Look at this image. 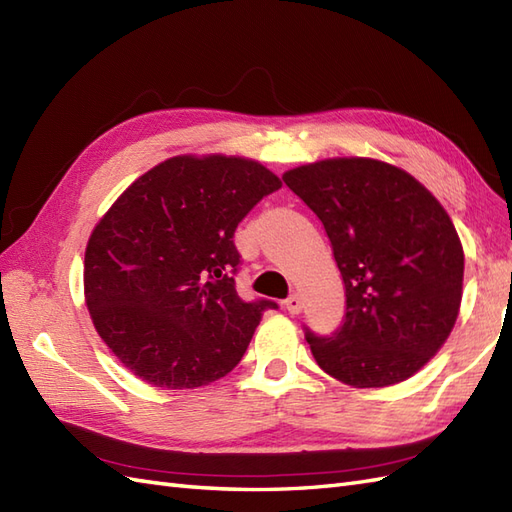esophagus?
Masks as SVG:
<instances>
[{"instance_id": "1", "label": "esophagus", "mask_w": 512, "mask_h": 512, "mask_svg": "<svg viewBox=\"0 0 512 512\" xmlns=\"http://www.w3.org/2000/svg\"><path fill=\"white\" fill-rule=\"evenodd\" d=\"M285 309L290 313H300V309H303V300H300L298 294H292L290 298H285Z\"/></svg>"}]
</instances>
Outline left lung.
Segmentation results:
<instances>
[{
  "instance_id": "1",
  "label": "left lung",
  "mask_w": 512,
  "mask_h": 512,
  "mask_svg": "<svg viewBox=\"0 0 512 512\" xmlns=\"http://www.w3.org/2000/svg\"><path fill=\"white\" fill-rule=\"evenodd\" d=\"M283 181L320 218L346 287L333 335L305 326L313 357L350 387L406 381L461 307L465 255L448 212L415 177L370 157L298 166Z\"/></svg>"
}]
</instances>
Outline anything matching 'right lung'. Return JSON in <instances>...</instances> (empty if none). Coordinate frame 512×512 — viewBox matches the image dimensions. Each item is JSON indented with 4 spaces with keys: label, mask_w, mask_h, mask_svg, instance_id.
I'll return each mask as SVG.
<instances>
[{
    "label": "right lung",
    "mask_w": 512,
    "mask_h": 512,
    "mask_svg": "<svg viewBox=\"0 0 512 512\" xmlns=\"http://www.w3.org/2000/svg\"><path fill=\"white\" fill-rule=\"evenodd\" d=\"M279 177L227 155H177L138 177L90 235L84 294L103 342L127 370L194 389L240 363L266 309L235 292L233 233Z\"/></svg>",
    "instance_id": "right-lung-1"
}]
</instances>
